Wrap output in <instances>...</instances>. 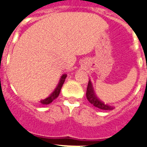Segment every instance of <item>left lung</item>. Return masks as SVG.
I'll list each match as a JSON object with an SVG mask.
<instances>
[{
  "instance_id": "obj_1",
  "label": "left lung",
  "mask_w": 147,
  "mask_h": 147,
  "mask_svg": "<svg viewBox=\"0 0 147 147\" xmlns=\"http://www.w3.org/2000/svg\"><path fill=\"white\" fill-rule=\"evenodd\" d=\"M86 98H87L88 101L96 108L102 109V110H112V109H114V107L105 105V103L102 102V101L99 100L96 97V96L94 93L92 85L90 81H89V83H88L87 89H86Z\"/></svg>"
}]
</instances>
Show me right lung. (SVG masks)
Listing matches in <instances>:
<instances>
[{"label":"right lung","instance_id":"obj_1","mask_svg":"<svg viewBox=\"0 0 147 147\" xmlns=\"http://www.w3.org/2000/svg\"><path fill=\"white\" fill-rule=\"evenodd\" d=\"M66 77H67V74H64L63 76H62L61 80H60L59 83H58V85H57V86L55 90V91H54V92H52V93H51V95L48 97V98H45V99L41 101L40 102L42 103V104H43V105H49V104H50L51 102H52V101L55 100V98H57V96H59L61 90L62 86H63V84H64L65 79H66Z\"/></svg>","mask_w":147,"mask_h":147}]
</instances>
